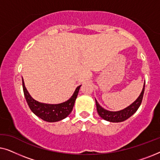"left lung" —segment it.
<instances>
[{"mask_svg": "<svg viewBox=\"0 0 160 160\" xmlns=\"http://www.w3.org/2000/svg\"><path fill=\"white\" fill-rule=\"evenodd\" d=\"M144 89H145V83H144L143 88L142 89L141 95H139V97L137 98L135 102H133L130 106L127 107V108L123 109V110L119 111H110L106 110V109L102 108L100 106L99 103H98L95 99L96 106H97V111L98 114L103 119L111 122H121L125 121L126 119H128L131 116L134 114L138 109L140 106H141L143 97Z\"/></svg>", "mask_w": 160, "mask_h": 160, "instance_id": "1", "label": "left lung"}]
</instances>
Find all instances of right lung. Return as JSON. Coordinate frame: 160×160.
I'll list each match as a JSON object with an SVG mask.
<instances>
[{
  "label": "right lung",
  "instance_id": "add662e5",
  "mask_svg": "<svg viewBox=\"0 0 160 160\" xmlns=\"http://www.w3.org/2000/svg\"><path fill=\"white\" fill-rule=\"evenodd\" d=\"M82 85L76 89L73 95L67 101L59 104H47L34 100L28 92L22 78V87L26 101L32 112L48 122H55L66 118L73 110L78 91Z\"/></svg>",
  "mask_w": 160,
  "mask_h": 160
}]
</instances>
